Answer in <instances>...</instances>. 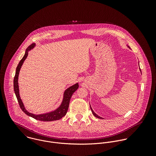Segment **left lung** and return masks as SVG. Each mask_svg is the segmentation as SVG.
Here are the masks:
<instances>
[{
    "label": "left lung",
    "mask_w": 156,
    "mask_h": 156,
    "mask_svg": "<svg viewBox=\"0 0 156 156\" xmlns=\"http://www.w3.org/2000/svg\"><path fill=\"white\" fill-rule=\"evenodd\" d=\"M129 48V47H128ZM91 107V106H90ZM91 111H92V113H93V114L96 117H97V118H98V119H102L101 117H99V116H98L97 114H96L94 112V111L93 110V109L91 108Z\"/></svg>",
    "instance_id": "left-lung-1"
}]
</instances>
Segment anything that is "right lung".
<instances>
[{
    "instance_id": "obj_1",
    "label": "right lung",
    "mask_w": 156,
    "mask_h": 156,
    "mask_svg": "<svg viewBox=\"0 0 156 156\" xmlns=\"http://www.w3.org/2000/svg\"><path fill=\"white\" fill-rule=\"evenodd\" d=\"M35 46V44H32L31 45H30V46H28V48L26 50V52L25 55L23 56V57L22 58V59L20 61L16 69V73H15V75L14 77V80H13V88H14V91L16 95V97L17 98L19 105L21 108V109L23 111V112H25L27 115H28V116H30L33 118H34L36 120H41V121H45V122H50V121H54V120H59L60 119H62L63 117H64L66 112H67V110L69 107V103H70V99L72 98V96L73 95V94L74 93L75 91H76V90L78 88V84L76 83L75 85L70 87L69 88H68L66 90L65 93H64V96H63V99L62 101V104L60 105V106L55 111H53V112L48 113V114H41V115H34L33 114H31L30 112H28V111L25 108V107L23 105V102H22L20 95H19V89H18V75H19V72H20V70L21 69V66L22 65V64L23 63V62L25 61V60L27 58V56H28V51L30 49H31L32 48H34V46Z\"/></svg>"
}]
</instances>
